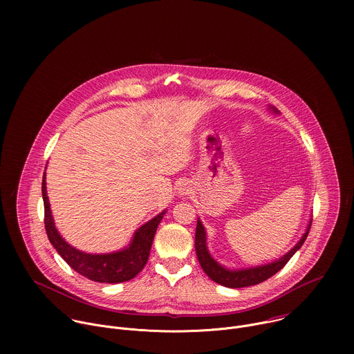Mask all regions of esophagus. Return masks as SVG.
Listing matches in <instances>:
<instances>
[{
	"label": "esophagus",
	"mask_w": 354,
	"mask_h": 354,
	"mask_svg": "<svg viewBox=\"0 0 354 354\" xmlns=\"http://www.w3.org/2000/svg\"><path fill=\"white\" fill-rule=\"evenodd\" d=\"M190 190H192V187H190V185H187V183H183L180 187H179V193L180 194H189L190 193Z\"/></svg>",
	"instance_id": "34e87169"
}]
</instances>
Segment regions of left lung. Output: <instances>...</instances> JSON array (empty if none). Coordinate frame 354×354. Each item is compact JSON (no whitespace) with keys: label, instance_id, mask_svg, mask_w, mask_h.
<instances>
[{"label":"left lung","instance_id":"left-lung-1","mask_svg":"<svg viewBox=\"0 0 354 354\" xmlns=\"http://www.w3.org/2000/svg\"><path fill=\"white\" fill-rule=\"evenodd\" d=\"M270 109L274 113H279V111L273 106ZM311 228V221L304 232V235L301 236V239L295 243L292 249H290L286 255H283L280 259L262 265V266H255V268H248V269H236L231 270L220 265L212 255L207 249V242H206V230L201 224L200 220H197V227H196V235H194V248H196V255L198 259V263L201 269L205 270V273L216 283L230 287V288H241V287H248V286H255L259 284L273 274H276L280 269L286 266V263L290 261V258L295 254V252L302 246V243L306 242L308 232Z\"/></svg>","mask_w":354,"mask_h":354}]
</instances>
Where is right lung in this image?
<instances>
[{
    "label": "right lung",
    "instance_id": "1",
    "mask_svg": "<svg viewBox=\"0 0 354 354\" xmlns=\"http://www.w3.org/2000/svg\"><path fill=\"white\" fill-rule=\"evenodd\" d=\"M41 196L44 203V228L48 241L52 242L59 255L73 268L77 273L97 283H123L136 277L145 266L151 245L167 210L141 225L130 242V245L122 250L112 252V254H86L67 243L59 234L46 190V172L41 182Z\"/></svg>",
    "mask_w": 354,
    "mask_h": 354
}]
</instances>
